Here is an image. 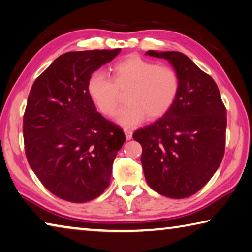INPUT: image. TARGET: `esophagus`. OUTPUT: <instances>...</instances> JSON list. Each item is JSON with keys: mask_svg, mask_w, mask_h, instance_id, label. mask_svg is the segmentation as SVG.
<instances>
[{"mask_svg": "<svg viewBox=\"0 0 252 252\" xmlns=\"http://www.w3.org/2000/svg\"><path fill=\"white\" fill-rule=\"evenodd\" d=\"M123 131H125V133H126V138L127 139V140H130V139L132 138V130H131L130 127H125Z\"/></svg>", "mask_w": 252, "mask_h": 252, "instance_id": "esophagus-1", "label": "esophagus"}]
</instances>
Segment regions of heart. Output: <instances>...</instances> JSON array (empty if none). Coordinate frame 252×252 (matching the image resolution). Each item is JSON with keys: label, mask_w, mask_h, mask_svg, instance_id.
I'll return each instance as SVG.
<instances>
[{"label": "heart", "mask_w": 252, "mask_h": 252, "mask_svg": "<svg viewBox=\"0 0 252 252\" xmlns=\"http://www.w3.org/2000/svg\"><path fill=\"white\" fill-rule=\"evenodd\" d=\"M125 92L127 103L117 120L123 126H134L146 115L155 120L169 111L179 92V76L173 67L130 56L112 67L111 79L94 73L87 81V94L104 115L115 113Z\"/></svg>", "instance_id": "b5f03b06"}]
</instances>
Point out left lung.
I'll use <instances>...</instances> for the list:
<instances>
[{
  "instance_id": "obj_1",
  "label": "left lung",
  "mask_w": 252,
  "mask_h": 252,
  "mask_svg": "<svg viewBox=\"0 0 252 252\" xmlns=\"http://www.w3.org/2000/svg\"><path fill=\"white\" fill-rule=\"evenodd\" d=\"M167 59L179 76L169 111L133 133L142 147L146 181L157 193L185 198L202 189L221 163L225 149L226 109L213 78L179 51L149 50Z\"/></svg>"
}]
</instances>
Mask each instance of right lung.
Returning a JSON list of instances; mask_svg holds the SVG:
<instances>
[{
  "mask_svg": "<svg viewBox=\"0 0 252 252\" xmlns=\"http://www.w3.org/2000/svg\"><path fill=\"white\" fill-rule=\"evenodd\" d=\"M121 49L69 51L35 79L23 115L28 162L56 196L73 203L98 197L126 135L96 112L87 81Z\"/></svg>",
  "mask_w": 252,
  "mask_h": 252,
  "instance_id": "obj_1",
  "label": "right lung"
}]
</instances>
